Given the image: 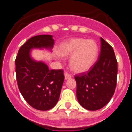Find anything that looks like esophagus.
Listing matches in <instances>:
<instances>
[{
	"label": "esophagus",
	"instance_id": "34e87169",
	"mask_svg": "<svg viewBox=\"0 0 132 132\" xmlns=\"http://www.w3.org/2000/svg\"><path fill=\"white\" fill-rule=\"evenodd\" d=\"M71 75L70 74H69L68 73H65V80H67L69 79H71Z\"/></svg>",
	"mask_w": 132,
	"mask_h": 132
}]
</instances>
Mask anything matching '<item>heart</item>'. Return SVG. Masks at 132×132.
I'll return each instance as SVG.
<instances>
[{"instance_id": "1", "label": "heart", "mask_w": 132, "mask_h": 132, "mask_svg": "<svg viewBox=\"0 0 132 132\" xmlns=\"http://www.w3.org/2000/svg\"><path fill=\"white\" fill-rule=\"evenodd\" d=\"M98 45L94 39L73 38L63 43L59 54L63 57L71 56L69 65L77 73H84L94 65L98 55Z\"/></svg>"}]
</instances>
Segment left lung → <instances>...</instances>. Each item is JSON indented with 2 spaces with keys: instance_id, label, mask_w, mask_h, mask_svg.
<instances>
[{
  "instance_id": "left-lung-1",
  "label": "left lung",
  "mask_w": 132,
  "mask_h": 132,
  "mask_svg": "<svg viewBox=\"0 0 132 132\" xmlns=\"http://www.w3.org/2000/svg\"><path fill=\"white\" fill-rule=\"evenodd\" d=\"M101 42V53L91 69L75 76L78 101L88 110H97L106 105L116 87L118 63L114 50L103 38Z\"/></svg>"
}]
</instances>
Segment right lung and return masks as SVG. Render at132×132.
I'll use <instances>...</instances> for the list:
<instances>
[{
    "instance_id": "1",
    "label": "right lung",
    "mask_w": 132,
    "mask_h": 132,
    "mask_svg": "<svg viewBox=\"0 0 132 132\" xmlns=\"http://www.w3.org/2000/svg\"><path fill=\"white\" fill-rule=\"evenodd\" d=\"M53 44L52 35L34 36L21 46L15 61L20 92L31 106L39 110H48L57 104L65 77L62 69L50 70L44 62L34 60L31 50H51Z\"/></svg>"
}]
</instances>
